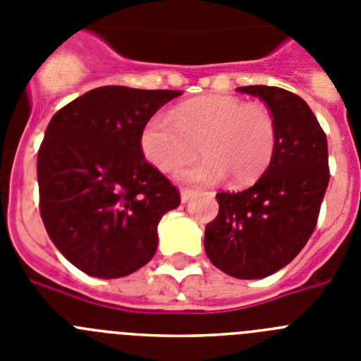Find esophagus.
Masks as SVG:
<instances>
[{
    "instance_id": "34e87169",
    "label": "esophagus",
    "mask_w": 361,
    "mask_h": 361,
    "mask_svg": "<svg viewBox=\"0 0 361 361\" xmlns=\"http://www.w3.org/2000/svg\"><path fill=\"white\" fill-rule=\"evenodd\" d=\"M191 197H195V191H193V190H183V191H180V202H183V204H186L188 200L191 199Z\"/></svg>"
}]
</instances>
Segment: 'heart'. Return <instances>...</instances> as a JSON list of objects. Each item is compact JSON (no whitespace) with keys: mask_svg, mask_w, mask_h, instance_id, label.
<instances>
[{"mask_svg":"<svg viewBox=\"0 0 361 361\" xmlns=\"http://www.w3.org/2000/svg\"><path fill=\"white\" fill-rule=\"evenodd\" d=\"M276 121L264 104L212 95L178 104L171 116L149 117L141 130V149L157 170L173 171L202 153L206 161L178 171L183 183L216 184L226 175L235 186H250L273 161Z\"/></svg>","mask_w":361,"mask_h":361,"instance_id":"b5f03b06","label":"heart"}]
</instances>
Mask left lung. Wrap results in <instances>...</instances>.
Wrapping results in <instances>:
<instances>
[{
  "label": "left lung",
  "instance_id": "8db88e82",
  "mask_svg": "<svg viewBox=\"0 0 361 361\" xmlns=\"http://www.w3.org/2000/svg\"><path fill=\"white\" fill-rule=\"evenodd\" d=\"M262 99L279 128L273 161L238 193H216L219 215L204 250L215 267L242 280L266 279L307 244L329 184L327 137L304 99L279 86H240Z\"/></svg>",
  "mask_w": 361,
  "mask_h": 361
}]
</instances>
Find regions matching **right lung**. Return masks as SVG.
Listing matches in <instances>:
<instances>
[{
    "label": "right lung",
    "mask_w": 361,
    "mask_h": 361,
    "mask_svg": "<svg viewBox=\"0 0 361 361\" xmlns=\"http://www.w3.org/2000/svg\"><path fill=\"white\" fill-rule=\"evenodd\" d=\"M177 90L101 86L57 111L37 153L39 212L66 260L97 279L141 269L157 251L177 188L141 149L146 121Z\"/></svg>",
    "instance_id": "add662e5"
}]
</instances>
